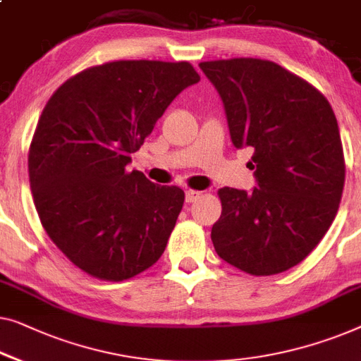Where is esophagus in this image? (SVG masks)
<instances>
[{"label":"esophagus","mask_w":361,"mask_h":361,"mask_svg":"<svg viewBox=\"0 0 361 361\" xmlns=\"http://www.w3.org/2000/svg\"><path fill=\"white\" fill-rule=\"evenodd\" d=\"M202 197V192L200 190H192V189H189L185 192V202H189V203H192V202H195L197 198H200Z\"/></svg>","instance_id":"34e87169"}]
</instances>
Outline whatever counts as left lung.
<instances>
[{"label": "left lung", "mask_w": 361, "mask_h": 361, "mask_svg": "<svg viewBox=\"0 0 361 361\" xmlns=\"http://www.w3.org/2000/svg\"><path fill=\"white\" fill-rule=\"evenodd\" d=\"M259 187L218 190L212 241L224 262L267 276L295 267L331 228L345 184L336 114L321 91L270 60L202 61Z\"/></svg>", "instance_id": "8db88e82"}]
</instances>
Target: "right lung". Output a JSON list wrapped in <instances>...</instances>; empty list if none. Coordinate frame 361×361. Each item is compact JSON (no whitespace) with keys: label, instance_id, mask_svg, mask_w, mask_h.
<instances>
[{"label":"right lung","instance_id":"obj_1","mask_svg":"<svg viewBox=\"0 0 361 361\" xmlns=\"http://www.w3.org/2000/svg\"><path fill=\"white\" fill-rule=\"evenodd\" d=\"M198 81L189 61H107L71 76L45 104L27 158L34 205L56 247L94 279H133L163 255L185 193L127 164Z\"/></svg>","mask_w":361,"mask_h":361}]
</instances>
